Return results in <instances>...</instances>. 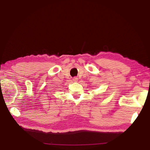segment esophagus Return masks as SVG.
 Wrapping results in <instances>:
<instances>
[{"instance_id": "esophagus-1", "label": "esophagus", "mask_w": 150, "mask_h": 150, "mask_svg": "<svg viewBox=\"0 0 150 150\" xmlns=\"http://www.w3.org/2000/svg\"><path fill=\"white\" fill-rule=\"evenodd\" d=\"M73 81H74V82H77L78 81V78L77 77H74V78H73Z\"/></svg>"}]
</instances>
